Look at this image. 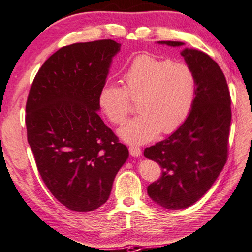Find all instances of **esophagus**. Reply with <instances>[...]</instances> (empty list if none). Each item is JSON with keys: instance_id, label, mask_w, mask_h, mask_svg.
Instances as JSON below:
<instances>
[{"instance_id": "obj_1", "label": "esophagus", "mask_w": 252, "mask_h": 252, "mask_svg": "<svg viewBox=\"0 0 252 252\" xmlns=\"http://www.w3.org/2000/svg\"><path fill=\"white\" fill-rule=\"evenodd\" d=\"M129 153L133 158H137V156H141L142 150L137 146H130L129 147Z\"/></svg>"}]
</instances>
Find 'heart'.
Masks as SVG:
<instances>
[{"label":"heart","mask_w":252,"mask_h":252,"mask_svg":"<svg viewBox=\"0 0 252 252\" xmlns=\"http://www.w3.org/2000/svg\"><path fill=\"white\" fill-rule=\"evenodd\" d=\"M123 87L107 84L98 94L105 116L119 125L137 101L138 116L118 129L124 142L141 145L158 137L160 130L172 133L189 116L196 94V77L183 63H173L152 55L131 60L122 77Z\"/></svg>","instance_id":"heart-1"}]
</instances>
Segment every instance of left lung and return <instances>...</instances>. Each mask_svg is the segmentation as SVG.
Returning <instances> with one entry per match:
<instances>
[{
	"mask_svg": "<svg viewBox=\"0 0 252 252\" xmlns=\"http://www.w3.org/2000/svg\"><path fill=\"white\" fill-rule=\"evenodd\" d=\"M170 47L180 41H158ZM196 77V94L185 122L164 141L147 147L144 156L158 163L162 176L148 185L156 204L168 210L191 207L207 193L228 156L231 99L221 68L207 53L185 48L181 51Z\"/></svg>",
	"mask_w": 252,
	"mask_h": 252,
	"instance_id": "8db88e82",
	"label": "left lung"
}]
</instances>
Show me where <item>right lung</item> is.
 Here are the masks:
<instances>
[{"instance_id": "add662e5", "label": "right lung", "mask_w": 252, "mask_h": 252, "mask_svg": "<svg viewBox=\"0 0 252 252\" xmlns=\"http://www.w3.org/2000/svg\"><path fill=\"white\" fill-rule=\"evenodd\" d=\"M114 40L63 47L39 69L26 110L28 142L52 195L72 211L101 207L128 148L102 122L98 94L113 58Z\"/></svg>"}]
</instances>
